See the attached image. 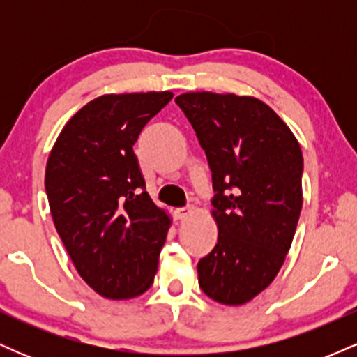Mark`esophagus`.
<instances>
[{"mask_svg":"<svg viewBox=\"0 0 357 357\" xmlns=\"http://www.w3.org/2000/svg\"><path fill=\"white\" fill-rule=\"evenodd\" d=\"M192 211H195V208H192V206L178 208V210H176V216H178L179 220H184V218H188V216H190Z\"/></svg>","mask_w":357,"mask_h":357,"instance_id":"obj_1","label":"esophagus"}]
</instances>
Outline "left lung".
Wrapping results in <instances>:
<instances>
[{"label": "left lung", "mask_w": 357, "mask_h": 357, "mask_svg": "<svg viewBox=\"0 0 357 357\" xmlns=\"http://www.w3.org/2000/svg\"><path fill=\"white\" fill-rule=\"evenodd\" d=\"M211 169L218 243L198 264L199 287L225 305H243L277 277L302 210L301 146L265 102L186 92L176 97Z\"/></svg>", "instance_id": "left-lung-1"}]
</instances>
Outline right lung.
<instances>
[{
    "instance_id": "obj_1",
    "label": "right lung",
    "mask_w": 357,
    "mask_h": 357,
    "mask_svg": "<svg viewBox=\"0 0 357 357\" xmlns=\"http://www.w3.org/2000/svg\"><path fill=\"white\" fill-rule=\"evenodd\" d=\"M173 92L105 93L63 126L45 169L53 223L85 284L112 301L154 282L171 218L155 206L132 146Z\"/></svg>"
}]
</instances>
